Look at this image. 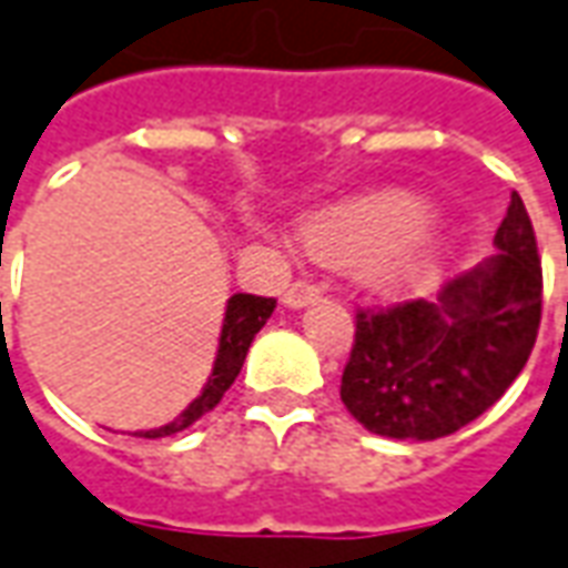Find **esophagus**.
Returning <instances> with one entry per match:
<instances>
[{"instance_id":"esophagus-1","label":"esophagus","mask_w":568,"mask_h":568,"mask_svg":"<svg viewBox=\"0 0 568 568\" xmlns=\"http://www.w3.org/2000/svg\"><path fill=\"white\" fill-rule=\"evenodd\" d=\"M321 296V287L312 284V281H293L287 293H284V303L291 308H303V305H312Z\"/></svg>"}]
</instances>
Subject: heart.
Returning a JSON list of instances; mask_svg holds the SVG:
<instances>
[{"instance_id": "obj_1", "label": "heart", "mask_w": 568, "mask_h": 568, "mask_svg": "<svg viewBox=\"0 0 568 568\" xmlns=\"http://www.w3.org/2000/svg\"><path fill=\"white\" fill-rule=\"evenodd\" d=\"M428 204L406 192H373L315 211L303 226L305 251L317 263L364 265L382 296H409L440 275Z\"/></svg>"}]
</instances>
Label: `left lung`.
<instances>
[{
    "label": "left lung",
    "mask_w": 568,
    "mask_h": 568,
    "mask_svg": "<svg viewBox=\"0 0 568 568\" xmlns=\"http://www.w3.org/2000/svg\"><path fill=\"white\" fill-rule=\"evenodd\" d=\"M496 247L446 281L434 303L357 308L339 394L367 432L437 440L486 413L520 376L541 324V260L517 192Z\"/></svg>",
    "instance_id": "left-lung-1"
}]
</instances>
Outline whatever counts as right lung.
Instances as JSON below:
<instances>
[{"label": "right lung", "instance_id": "right-lung-1", "mask_svg": "<svg viewBox=\"0 0 568 568\" xmlns=\"http://www.w3.org/2000/svg\"><path fill=\"white\" fill-rule=\"evenodd\" d=\"M275 312V300L272 296H253V293H235L226 305V317H223V333H220V348H216V361H213L211 379L201 388V394L192 404L176 416L174 422H168L162 428L152 432H136V437H171L176 432H186L192 422H199L207 409L223 400V394L229 392V385L235 382L241 373V364L247 357L253 336L263 329V324Z\"/></svg>", "mask_w": 568, "mask_h": 568}]
</instances>
